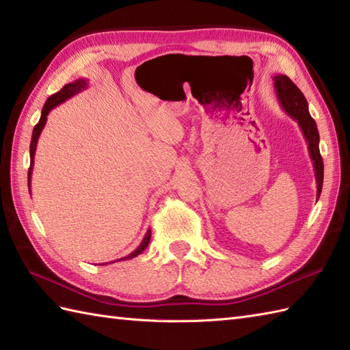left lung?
Returning <instances> with one entry per match:
<instances>
[{"mask_svg":"<svg viewBox=\"0 0 350 350\" xmlns=\"http://www.w3.org/2000/svg\"><path fill=\"white\" fill-rule=\"evenodd\" d=\"M273 87L275 93H277V99L280 102L281 108L298 122L299 128L302 131V135L306 138L308 144V153L310 158L313 161L316 183H317V200L321 197L322 185H323V161L319 150V131L313 117L310 116L308 111V102L306 96L302 94L298 87L293 84V81L286 75H275L273 78Z\"/></svg>","mask_w":350,"mask_h":350,"instance_id":"8db88e82","label":"left lung"}]
</instances>
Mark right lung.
Here are the masks:
<instances>
[{
	"label": "right lung",
	"mask_w": 350,
	"mask_h": 350,
	"mask_svg": "<svg viewBox=\"0 0 350 350\" xmlns=\"http://www.w3.org/2000/svg\"><path fill=\"white\" fill-rule=\"evenodd\" d=\"M87 87H88L87 79L79 78L77 81H73V83H70V84H66L60 92H57L55 94L49 96V98L46 99V102H44L43 109H42L40 120H39V123L34 126L33 137H31V144H29V170H28V189L29 191H31V174H33V165H34V154H36L37 141H39V137H40V133H42V131L44 128V124H46L48 114L51 113V109H54L55 107L60 105V103H63V102H66L68 99L73 98V96L78 94L79 92L85 90ZM150 236H152V232H150V228H148L147 233L143 237V241H141V243L138 245V248L135 251H132L129 256L122 257V258H118V260H120V262H122V260H129V258H133V257H137L138 254H141V252H143L147 248L148 242H150ZM118 260H116V262H118ZM111 263H113V262H111ZM102 265H108V263H102Z\"/></svg>",
	"instance_id": "1"
}]
</instances>
